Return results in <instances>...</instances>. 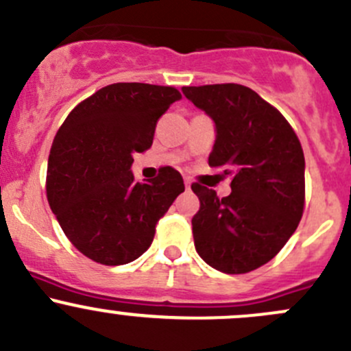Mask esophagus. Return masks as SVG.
I'll return each mask as SVG.
<instances>
[{
    "instance_id": "34e87169",
    "label": "esophagus",
    "mask_w": 351,
    "mask_h": 351,
    "mask_svg": "<svg viewBox=\"0 0 351 351\" xmlns=\"http://www.w3.org/2000/svg\"><path fill=\"white\" fill-rule=\"evenodd\" d=\"M185 186H186V190L192 189V182H190V180H185Z\"/></svg>"
}]
</instances>
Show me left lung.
<instances>
[{
    "instance_id": "8db88e82",
    "label": "left lung",
    "mask_w": 351,
    "mask_h": 351,
    "mask_svg": "<svg viewBox=\"0 0 351 351\" xmlns=\"http://www.w3.org/2000/svg\"><path fill=\"white\" fill-rule=\"evenodd\" d=\"M182 91L215 123L208 165L232 176V192L222 198L192 185L200 200L192 219L197 253L222 274L256 270L285 246L302 217V146L285 117L251 88L226 83Z\"/></svg>"
}]
</instances>
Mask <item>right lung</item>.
Here are the masks:
<instances>
[{"instance_id":"right-lung-1","label":"right lung","mask_w":351,"mask_h":351,"mask_svg":"<svg viewBox=\"0 0 351 351\" xmlns=\"http://www.w3.org/2000/svg\"><path fill=\"white\" fill-rule=\"evenodd\" d=\"M182 98L171 86L115 83L81 101L49 154L47 200L76 250L101 265L137 260L156 224L185 190L165 166L149 183L134 180V153L153 144L159 117Z\"/></svg>"}]
</instances>
